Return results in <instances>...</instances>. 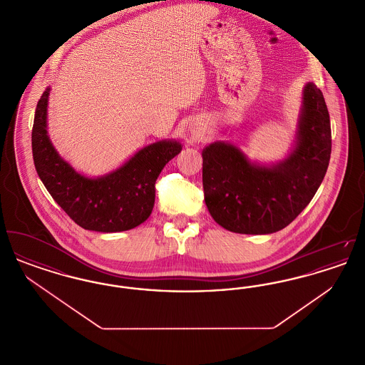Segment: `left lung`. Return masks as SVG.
<instances>
[{
	"label": "left lung",
	"mask_w": 365,
	"mask_h": 365,
	"mask_svg": "<svg viewBox=\"0 0 365 365\" xmlns=\"http://www.w3.org/2000/svg\"><path fill=\"white\" fill-rule=\"evenodd\" d=\"M331 125L323 93L307 83L293 152L274 165L252 163L227 142L202 150V186L213 220L238 234H271L311 202L327 173Z\"/></svg>",
	"instance_id": "obj_1"
}]
</instances>
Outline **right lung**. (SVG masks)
<instances>
[{"instance_id": "obj_1", "label": "right lung", "mask_w": 365, "mask_h": 365, "mask_svg": "<svg viewBox=\"0 0 365 365\" xmlns=\"http://www.w3.org/2000/svg\"><path fill=\"white\" fill-rule=\"evenodd\" d=\"M48 87L35 109L31 134L35 170L53 200L78 226L98 231H127L152 213L157 178L165 164L180 153L176 140L148 145L110 174L91 179L78 174L58 156L46 131Z\"/></svg>"}]
</instances>
